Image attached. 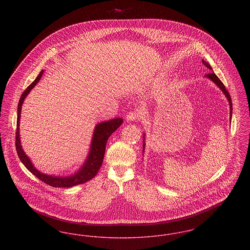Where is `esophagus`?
Instances as JSON below:
<instances>
[{"mask_svg":"<svg viewBox=\"0 0 250 250\" xmlns=\"http://www.w3.org/2000/svg\"><path fill=\"white\" fill-rule=\"evenodd\" d=\"M139 118V116H138V113L137 112H135V111H130V112H128V114L126 115V117H125V119L127 122H132V121H136V120H138Z\"/></svg>","mask_w":250,"mask_h":250,"instance_id":"esophagus-1","label":"esophagus"}]
</instances>
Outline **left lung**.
<instances>
[{"label":"left lung","mask_w":250,"mask_h":250,"mask_svg":"<svg viewBox=\"0 0 250 250\" xmlns=\"http://www.w3.org/2000/svg\"><path fill=\"white\" fill-rule=\"evenodd\" d=\"M202 63H203L207 68H209L211 71H213L211 65H210L206 61H204V60H202ZM204 77L208 78V79L211 80L216 86H218V88H220V90L223 92V94L226 96L227 99H228V101H229V121H230V119H231V115H232V103H231L230 95H229V92L226 90V87L224 86V84L222 83V82L217 78V76L214 74V72H210L209 74L205 75ZM144 149H145V133L143 134V152H144Z\"/></svg>","instance_id":"left-lung-1"}]
</instances>
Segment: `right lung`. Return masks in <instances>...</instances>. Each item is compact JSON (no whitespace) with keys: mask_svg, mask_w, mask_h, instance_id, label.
<instances>
[{"mask_svg":"<svg viewBox=\"0 0 250 250\" xmlns=\"http://www.w3.org/2000/svg\"><path fill=\"white\" fill-rule=\"evenodd\" d=\"M43 73L44 70L39 73L36 80L27 87V89L24 91L23 94L20 98L19 105H18V117H17L16 149H17L18 155L21 161L23 163L24 166L26 167L37 178L53 188H68L75 187L77 185L86 183L89 180L95 177L97 171L99 170L100 167L102 165V162L104 159L107 139L114 131L120 127L124 120L122 118H115L109 121L101 122L95 125L89 154L87 155L86 160L84 161L83 165L81 167L80 169L76 171L74 174L67 175V176H54V175L45 174L39 171L36 167L34 166L31 159L28 157V155L24 153L21 143V137H20V121H21V112L24 99L26 98L27 95H29L31 90L34 89V87L38 83Z\"/></svg>","mask_w":250,"mask_h":250,"instance_id":"1","label":"right lung"}]
</instances>
